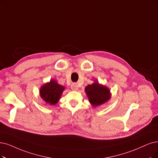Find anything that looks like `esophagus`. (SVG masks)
Here are the masks:
<instances>
[{"mask_svg": "<svg viewBox=\"0 0 158 158\" xmlns=\"http://www.w3.org/2000/svg\"><path fill=\"white\" fill-rule=\"evenodd\" d=\"M71 89L73 90V91H77L78 89V85H77V84L76 83H73L71 85Z\"/></svg>", "mask_w": 158, "mask_h": 158, "instance_id": "esophagus-1", "label": "esophagus"}]
</instances>
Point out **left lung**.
Instances as JSON below:
<instances>
[{
  "label": "left lung",
  "instance_id": "obj_1",
  "mask_svg": "<svg viewBox=\"0 0 158 158\" xmlns=\"http://www.w3.org/2000/svg\"><path fill=\"white\" fill-rule=\"evenodd\" d=\"M85 92L89 102L93 108L107 102L111 97V93L108 87L100 84L96 80L85 87Z\"/></svg>",
  "mask_w": 158,
  "mask_h": 158
}]
</instances>
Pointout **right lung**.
Instances as JSON below:
<instances>
[{
  "mask_svg": "<svg viewBox=\"0 0 158 158\" xmlns=\"http://www.w3.org/2000/svg\"><path fill=\"white\" fill-rule=\"evenodd\" d=\"M65 87L58 83L54 79L41 85L40 89V96L46 104L55 106L58 104Z\"/></svg>",
  "mask_w": 158,
  "mask_h": 158,
  "instance_id": "1",
  "label": "right lung"
}]
</instances>
